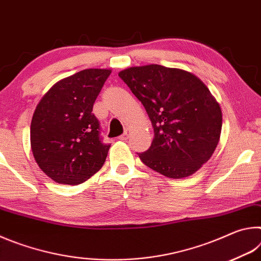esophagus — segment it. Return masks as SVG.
Returning a JSON list of instances; mask_svg holds the SVG:
<instances>
[{
    "instance_id": "obj_1",
    "label": "esophagus",
    "mask_w": 261,
    "mask_h": 261,
    "mask_svg": "<svg viewBox=\"0 0 261 261\" xmlns=\"http://www.w3.org/2000/svg\"><path fill=\"white\" fill-rule=\"evenodd\" d=\"M130 135H131V130H130V129H126V130L124 131V134H123L122 136L118 137V139H121V140H126V139L129 138V137H130Z\"/></svg>"
}]
</instances>
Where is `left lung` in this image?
Wrapping results in <instances>:
<instances>
[{
	"label": "left lung",
	"instance_id": "left-lung-1",
	"mask_svg": "<svg viewBox=\"0 0 261 261\" xmlns=\"http://www.w3.org/2000/svg\"><path fill=\"white\" fill-rule=\"evenodd\" d=\"M118 76L143 103L154 129L140 160L175 179L199 170L213 155L222 127L221 107L208 87L192 72L159 64L127 68Z\"/></svg>",
	"mask_w": 261,
	"mask_h": 261
}]
</instances>
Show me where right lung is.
<instances>
[{
  "instance_id": "obj_1",
  "label": "right lung",
  "mask_w": 261,
  "mask_h": 261,
  "mask_svg": "<svg viewBox=\"0 0 261 261\" xmlns=\"http://www.w3.org/2000/svg\"><path fill=\"white\" fill-rule=\"evenodd\" d=\"M110 69H85L54 84L31 122L35 162L59 184L77 185L101 169L110 145L101 141L93 103Z\"/></svg>"
}]
</instances>
